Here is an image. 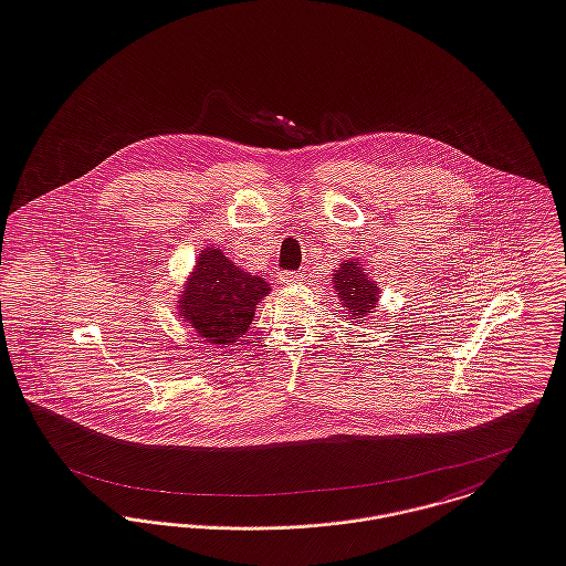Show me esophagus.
Wrapping results in <instances>:
<instances>
[{
    "mask_svg": "<svg viewBox=\"0 0 566 566\" xmlns=\"http://www.w3.org/2000/svg\"><path fill=\"white\" fill-rule=\"evenodd\" d=\"M279 279H281L283 285H296V283H301L305 279V274L298 272V270H285V272L279 274Z\"/></svg>",
    "mask_w": 566,
    "mask_h": 566,
    "instance_id": "esophagus-1",
    "label": "esophagus"
}]
</instances>
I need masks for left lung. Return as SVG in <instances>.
Returning a JSON list of instances; mask_svg holds the SVG:
<instances>
[{
    "mask_svg": "<svg viewBox=\"0 0 566 566\" xmlns=\"http://www.w3.org/2000/svg\"><path fill=\"white\" fill-rule=\"evenodd\" d=\"M335 292L342 298V305L350 313V319H360L371 313L378 303V287L369 281L360 261L342 263V270L333 274Z\"/></svg>",
    "mask_w": 566,
    "mask_h": 566,
    "instance_id": "left-lung-1",
    "label": "left lung"
}]
</instances>
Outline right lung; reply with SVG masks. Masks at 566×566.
Returning a JSON list of instances; mask_svg holds the SVG:
<instances>
[{"label": "right lung", "mask_w": 566, "mask_h": 566, "mask_svg": "<svg viewBox=\"0 0 566 566\" xmlns=\"http://www.w3.org/2000/svg\"><path fill=\"white\" fill-rule=\"evenodd\" d=\"M270 285L240 270L218 249H206L179 298V311L207 344L231 346L253 324Z\"/></svg>", "instance_id": "add662e5"}]
</instances>
